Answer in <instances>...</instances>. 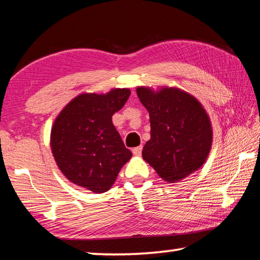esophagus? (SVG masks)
Instances as JSON below:
<instances>
[{
	"label": "esophagus",
	"instance_id": "obj_1",
	"mask_svg": "<svg viewBox=\"0 0 260 260\" xmlns=\"http://www.w3.org/2000/svg\"><path fill=\"white\" fill-rule=\"evenodd\" d=\"M142 149H143L142 146H139V147L133 148V150H132V151H133V153H134L135 156H140L141 153H142Z\"/></svg>",
	"mask_w": 260,
	"mask_h": 260
}]
</instances>
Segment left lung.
Segmentation results:
<instances>
[{
	"mask_svg": "<svg viewBox=\"0 0 260 260\" xmlns=\"http://www.w3.org/2000/svg\"><path fill=\"white\" fill-rule=\"evenodd\" d=\"M136 93L150 116L151 138L143 148V159L167 182L199 170L212 143L210 119L199 101L177 88L153 93L139 87Z\"/></svg>",
	"mask_w": 260,
	"mask_h": 260,
	"instance_id": "obj_1",
	"label": "left lung"
}]
</instances>
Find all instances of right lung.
I'll list each match as a JSON object with an SVG mask.
<instances>
[{"mask_svg": "<svg viewBox=\"0 0 260 260\" xmlns=\"http://www.w3.org/2000/svg\"><path fill=\"white\" fill-rule=\"evenodd\" d=\"M129 89L107 95L81 94L56 118L51 129L52 155L70 181L96 193L104 192L132 152L112 124V116L124 107Z\"/></svg>", "mask_w": 260, "mask_h": 260, "instance_id": "obj_1", "label": "right lung"}]
</instances>
